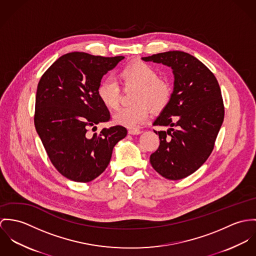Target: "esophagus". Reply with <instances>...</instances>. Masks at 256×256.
<instances>
[{"label": "esophagus", "instance_id": "esophagus-1", "mask_svg": "<svg viewBox=\"0 0 256 256\" xmlns=\"http://www.w3.org/2000/svg\"><path fill=\"white\" fill-rule=\"evenodd\" d=\"M142 132L140 130H128V134H140Z\"/></svg>", "mask_w": 256, "mask_h": 256}]
</instances>
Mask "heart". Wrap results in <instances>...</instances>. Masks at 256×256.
<instances>
[{"instance_id": "b5f03b06", "label": "heart", "mask_w": 256, "mask_h": 256, "mask_svg": "<svg viewBox=\"0 0 256 256\" xmlns=\"http://www.w3.org/2000/svg\"><path fill=\"white\" fill-rule=\"evenodd\" d=\"M118 76L124 86H138V90L134 96L136 105L118 111L113 116L114 124L136 128L148 118L149 106L158 113L168 106L172 97L170 86L160 80L158 72L150 64L143 62H130L120 72ZM97 95L108 109H118L120 89L114 80H103L97 87Z\"/></svg>"}]
</instances>
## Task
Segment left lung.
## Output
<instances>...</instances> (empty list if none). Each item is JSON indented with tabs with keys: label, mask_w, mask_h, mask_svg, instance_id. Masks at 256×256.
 <instances>
[{
	"label": "left lung",
	"mask_w": 256,
	"mask_h": 256,
	"mask_svg": "<svg viewBox=\"0 0 256 256\" xmlns=\"http://www.w3.org/2000/svg\"><path fill=\"white\" fill-rule=\"evenodd\" d=\"M142 60L172 70L170 102L153 124L169 128L154 130L160 145L150 163L162 176L182 180L199 169L214 148L225 114L221 89L212 72L188 53L169 51Z\"/></svg>",
	"instance_id": "obj_1"
}]
</instances>
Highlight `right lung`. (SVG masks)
<instances>
[{
    "label": "right lung",
    "instance_id": "add662e5",
    "mask_svg": "<svg viewBox=\"0 0 256 256\" xmlns=\"http://www.w3.org/2000/svg\"><path fill=\"white\" fill-rule=\"evenodd\" d=\"M124 57L68 53L42 76L36 92L34 124L45 150L64 176L88 182L108 167L114 145L126 136L122 126L103 128L92 136L89 130L110 120L97 95L104 74Z\"/></svg>",
    "mask_w": 256,
    "mask_h": 256
}]
</instances>
